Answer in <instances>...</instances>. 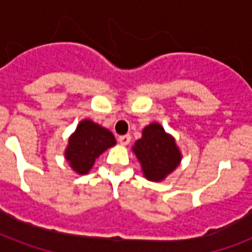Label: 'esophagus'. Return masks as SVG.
Masks as SVG:
<instances>
[{"instance_id": "34e87169", "label": "esophagus", "mask_w": 252, "mask_h": 252, "mask_svg": "<svg viewBox=\"0 0 252 252\" xmlns=\"http://www.w3.org/2000/svg\"><path fill=\"white\" fill-rule=\"evenodd\" d=\"M119 142H120V144H122V145H128V144H129L130 142V136L129 134H124V136H119Z\"/></svg>"}]
</instances>
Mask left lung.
I'll list each match as a JSON object with an SVG mask.
<instances>
[{"label": "left lung", "instance_id": "obj_1", "mask_svg": "<svg viewBox=\"0 0 252 252\" xmlns=\"http://www.w3.org/2000/svg\"><path fill=\"white\" fill-rule=\"evenodd\" d=\"M132 150L141 165L142 174L150 182L165 180L182 161V152L175 138L159 123L146 126Z\"/></svg>", "mask_w": 252, "mask_h": 252}]
</instances>
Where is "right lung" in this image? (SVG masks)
Returning <instances> with one entry per match:
<instances>
[{"label": "right lung", "mask_w": 252, "mask_h": 252, "mask_svg": "<svg viewBox=\"0 0 252 252\" xmlns=\"http://www.w3.org/2000/svg\"><path fill=\"white\" fill-rule=\"evenodd\" d=\"M115 145L116 140L110 129L84 119L70 134L64 156L73 171L85 175L93 168L95 159Z\"/></svg>", "instance_id": "right-lung-1"}]
</instances>
